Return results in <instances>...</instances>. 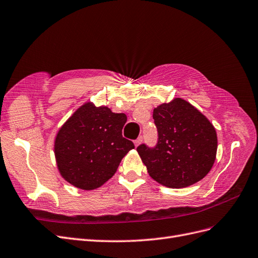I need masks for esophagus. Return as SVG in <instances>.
Here are the masks:
<instances>
[{
	"label": "esophagus",
	"mask_w": 258,
	"mask_h": 258,
	"mask_svg": "<svg viewBox=\"0 0 258 258\" xmlns=\"http://www.w3.org/2000/svg\"><path fill=\"white\" fill-rule=\"evenodd\" d=\"M142 142H143V137H139V138L135 141V145H136V146H139V145L142 143Z\"/></svg>",
	"instance_id": "34e87169"
}]
</instances>
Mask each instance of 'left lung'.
Wrapping results in <instances>:
<instances>
[{"instance_id":"1","label":"left lung","mask_w":258,"mask_h":258,"mask_svg":"<svg viewBox=\"0 0 258 258\" xmlns=\"http://www.w3.org/2000/svg\"><path fill=\"white\" fill-rule=\"evenodd\" d=\"M158 130L155 147L137 150L149 176L167 188H185L200 181L215 163L218 138L206 116L188 101L175 98L154 110Z\"/></svg>"}]
</instances>
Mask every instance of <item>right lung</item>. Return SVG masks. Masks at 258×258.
<instances>
[{
	"mask_svg": "<svg viewBox=\"0 0 258 258\" xmlns=\"http://www.w3.org/2000/svg\"><path fill=\"white\" fill-rule=\"evenodd\" d=\"M126 114L86 102L58 130L54 154L58 171L82 190L99 188L116 173L121 159L135 148L122 138Z\"/></svg>",
	"mask_w": 258,
	"mask_h": 258,
	"instance_id": "add662e5",
	"label": "right lung"
}]
</instances>
